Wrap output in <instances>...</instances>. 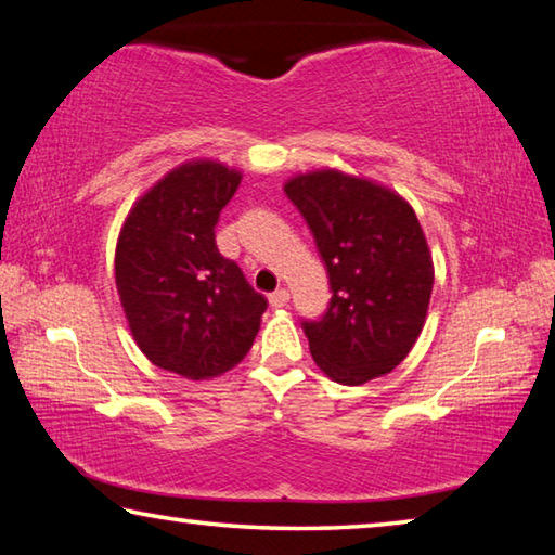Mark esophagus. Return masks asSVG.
<instances>
[{
	"mask_svg": "<svg viewBox=\"0 0 555 555\" xmlns=\"http://www.w3.org/2000/svg\"><path fill=\"white\" fill-rule=\"evenodd\" d=\"M269 304L274 306V308H284V306L288 304V291H286V288L274 291V294L269 296Z\"/></svg>",
	"mask_w": 555,
	"mask_h": 555,
	"instance_id": "esophagus-1",
	"label": "esophagus"
}]
</instances>
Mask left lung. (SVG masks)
<instances>
[{"instance_id": "1", "label": "left lung", "mask_w": 555, "mask_h": 555, "mask_svg": "<svg viewBox=\"0 0 555 555\" xmlns=\"http://www.w3.org/2000/svg\"><path fill=\"white\" fill-rule=\"evenodd\" d=\"M313 232L331 306L304 321L311 354L333 382L360 387L391 372L424 331L434 259L411 205L389 188L333 168L284 185Z\"/></svg>"}]
</instances>
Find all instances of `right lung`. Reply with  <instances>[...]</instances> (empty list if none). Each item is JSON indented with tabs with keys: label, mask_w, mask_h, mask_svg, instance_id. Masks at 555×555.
<instances>
[{
	"label": "right lung",
	"mask_w": 555,
	"mask_h": 555,
	"mask_svg": "<svg viewBox=\"0 0 555 555\" xmlns=\"http://www.w3.org/2000/svg\"><path fill=\"white\" fill-rule=\"evenodd\" d=\"M240 181L218 162L178 166L134 203L117 240L129 331L156 367L185 379L220 377L242 362L267 311V298L215 244Z\"/></svg>",
	"instance_id": "right-lung-1"
}]
</instances>
